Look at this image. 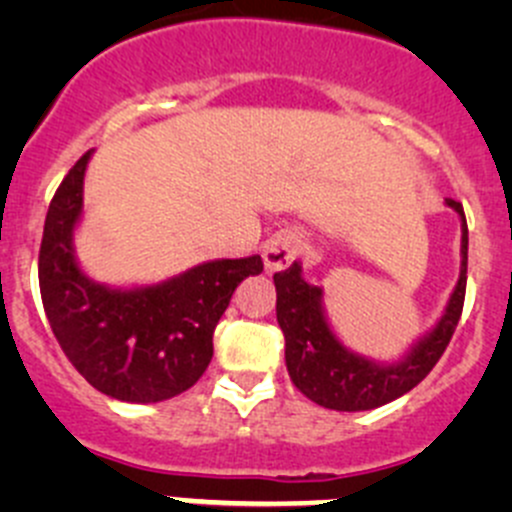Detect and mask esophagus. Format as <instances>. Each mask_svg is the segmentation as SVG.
<instances>
[{
	"instance_id": "esophagus-1",
	"label": "esophagus",
	"mask_w": 512,
	"mask_h": 512,
	"mask_svg": "<svg viewBox=\"0 0 512 512\" xmlns=\"http://www.w3.org/2000/svg\"><path fill=\"white\" fill-rule=\"evenodd\" d=\"M299 252H302V240L294 232H277L262 247V260H265L267 270H285Z\"/></svg>"
}]
</instances>
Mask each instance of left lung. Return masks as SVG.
Segmentation results:
<instances>
[{
  "mask_svg": "<svg viewBox=\"0 0 512 512\" xmlns=\"http://www.w3.org/2000/svg\"><path fill=\"white\" fill-rule=\"evenodd\" d=\"M463 220V267L441 322L399 364H376L342 347L322 309V289L307 285L299 262L275 272L277 322L285 334V361L292 384L307 399L334 411H369L409 394L438 364L463 312L468 270V225L463 205L446 200Z\"/></svg>",
  "mask_w": 512,
  "mask_h": 512,
  "instance_id": "obj_1",
  "label": "left lung"
}]
</instances>
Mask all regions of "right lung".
I'll return each mask as SVG.
<instances>
[{"instance_id":"right-lung-1","label":"right lung","mask_w":512,"mask_h":512,"mask_svg":"<svg viewBox=\"0 0 512 512\" xmlns=\"http://www.w3.org/2000/svg\"><path fill=\"white\" fill-rule=\"evenodd\" d=\"M91 151L66 173L46 213L39 289L66 359L94 389L128 404H156L188 391L213 359V332L262 257L215 260L153 287L111 289L91 282L74 257Z\"/></svg>"}]
</instances>
